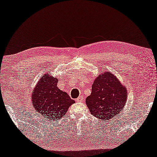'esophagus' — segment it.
<instances>
[{
  "mask_svg": "<svg viewBox=\"0 0 157 157\" xmlns=\"http://www.w3.org/2000/svg\"><path fill=\"white\" fill-rule=\"evenodd\" d=\"M83 100V96H79V97L76 99V102H81V101Z\"/></svg>",
  "mask_w": 157,
  "mask_h": 157,
  "instance_id": "obj_1",
  "label": "esophagus"
}]
</instances>
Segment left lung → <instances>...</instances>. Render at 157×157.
Masks as SVG:
<instances>
[{
  "mask_svg": "<svg viewBox=\"0 0 157 157\" xmlns=\"http://www.w3.org/2000/svg\"><path fill=\"white\" fill-rule=\"evenodd\" d=\"M127 98L125 86L112 72L105 71L94 80L92 92L86 99V103L93 116L107 121L123 110Z\"/></svg>",
  "mask_w": 157,
  "mask_h": 157,
  "instance_id": "left-lung-1",
  "label": "left lung"
}]
</instances>
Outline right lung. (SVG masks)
<instances>
[{
	"mask_svg": "<svg viewBox=\"0 0 157 157\" xmlns=\"http://www.w3.org/2000/svg\"><path fill=\"white\" fill-rule=\"evenodd\" d=\"M58 79L45 74L31 93V103L42 120L57 121L67 114L69 107L75 102L68 94L57 87Z\"/></svg>",
	"mask_w": 157,
	"mask_h": 157,
	"instance_id": "obj_1",
	"label": "right lung"
}]
</instances>
